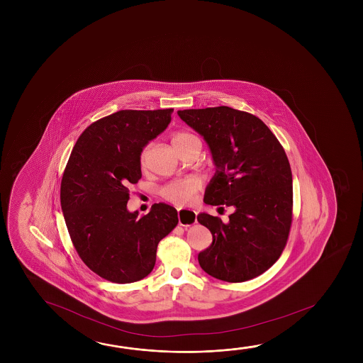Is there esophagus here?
Here are the masks:
<instances>
[{
	"label": "esophagus",
	"instance_id": "esophagus-1",
	"mask_svg": "<svg viewBox=\"0 0 363 363\" xmlns=\"http://www.w3.org/2000/svg\"><path fill=\"white\" fill-rule=\"evenodd\" d=\"M177 213H179V224L181 226H191L194 224H196L197 221V213L195 210H191V208H177Z\"/></svg>",
	"mask_w": 363,
	"mask_h": 363
}]
</instances>
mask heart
Listing matches in <instances>:
<instances>
[{"instance_id": "1", "label": "heart", "mask_w": 363, "mask_h": 363, "mask_svg": "<svg viewBox=\"0 0 363 363\" xmlns=\"http://www.w3.org/2000/svg\"><path fill=\"white\" fill-rule=\"evenodd\" d=\"M194 135L190 133H184L179 131L176 133L172 138L173 145L182 143L189 139H192ZM147 150H144L142 155V162L144 163ZM200 181L195 177H187V179H177L173 181L171 184H167L162 190V196L164 197L168 201L174 202L177 205H184V203H190L195 200L196 192L200 189Z\"/></svg>"}]
</instances>
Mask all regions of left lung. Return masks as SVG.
I'll return each instance as SVG.
<instances>
[{"label":"left lung","instance_id":"left-lung-1","mask_svg":"<svg viewBox=\"0 0 363 363\" xmlns=\"http://www.w3.org/2000/svg\"><path fill=\"white\" fill-rule=\"evenodd\" d=\"M208 144L215 173L203 202L234 211L229 221L200 213L213 234L199 253L206 274L243 282L267 271L285 248L292 219V173L274 133L252 113L228 106L179 110Z\"/></svg>","mask_w":363,"mask_h":363}]
</instances>
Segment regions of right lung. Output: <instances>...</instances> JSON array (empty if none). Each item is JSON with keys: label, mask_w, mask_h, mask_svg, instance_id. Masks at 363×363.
Masks as SVG:
<instances>
[{"label": "right lung", "mask_w": 363, "mask_h": 363, "mask_svg": "<svg viewBox=\"0 0 363 363\" xmlns=\"http://www.w3.org/2000/svg\"><path fill=\"white\" fill-rule=\"evenodd\" d=\"M173 108L120 110L79 135L60 184V205L78 256L102 279L129 284L155 267L157 247L179 223L177 210L155 203L148 214L128 210L131 184L142 177L144 147L166 130Z\"/></svg>", "instance_id": "add662e5"}]
</instances>
